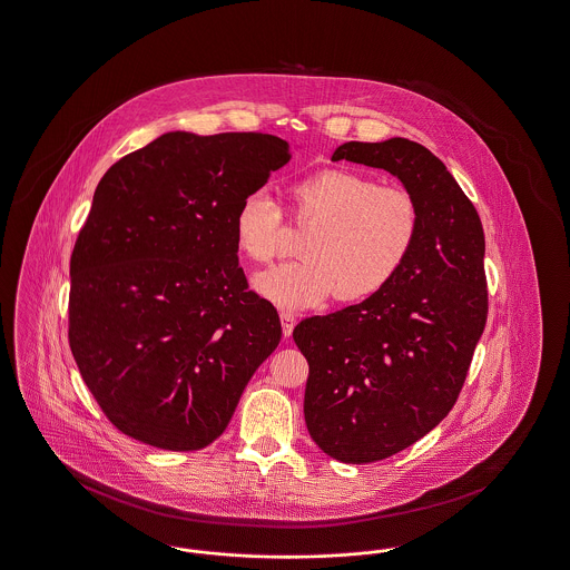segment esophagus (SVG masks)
<instances>
[{
	"instance_id": "34e87169",
	"label": "esophagus",
	"mask_w": 570,
	"mask_h": 570,
	"mask_svg": "<svg viewBox=\"0 0 570 570\" xmlns=\"http://www.w3.org/2000/svg\"><path fill=\"white\" fill-rule=\"evenodd\" d=\"M281 324H283V335L289 337L296 326V315L292 311H281Z\"/></svg>"
}]
</instances>
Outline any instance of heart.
I'll return each mask as SVG.
<instances>
[{
  "mask_svg": "<svg viewBox=\"0 0 570 570\" xmlns=\"http://www.w3.org/2000/svg\"><path fill=\"white\" fill-rule=\"evenodd\" d=\"M289 212L308 228L294 264L257 276L267 301L298 308L335 294L342 303L367 301L409 264L421 230L417 198L400 186H380L365 173L324 168L296 179ZM235 242L255 264L283 250V212L264 190L250 191L235 212Z\"/></svg>",
  "mask_w": 570,
  "mask_h": 570,
  "instance_id": "b5f03b06",
  "label": "heart"
}]
</instances>
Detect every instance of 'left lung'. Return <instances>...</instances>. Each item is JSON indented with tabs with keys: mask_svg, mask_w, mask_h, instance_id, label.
Listing matches in <instances>:
<instances>
[{
	"mask_svg": "<svg viewBox=\"0 0 570 570\" xmlns=\"http://www.w3.org/2000/svg\"><path fill=\"white\" fill-rule=\"evenodd\" d=\"M340 159L391 173L421 209L417 246L389 287L294 328L311 439L365 464L411 448L454 409L487 326L484 228L445 164L413 140L345 142Z\"/></svg>",
	"mask_w": 570,
	"mask_h": 570,
	"instance_id": "obj_1",
	"label": "left lung"
}]
</instances>
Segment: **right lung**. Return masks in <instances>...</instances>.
Returning <instances> with one entry per match:
<instances>
[{
    "label": "right lung",
    "instance_id": "right-lung-1",
    "mask_svg": "<svg viewBox=\"0 0 570 570\" xmlns=\"http://www.w3.org/2000/svg\"><path fill=\"white\" fill-rule=\"evenodd\" d=\"M289 159L269 134L170 131L99 181L71 255L69 345L122 434L207 448L276 350L281 320L248 289L235 212Z\"/></svg>",
    "mask_w": 570,
    "mask_h": 570
}]
</instances>
